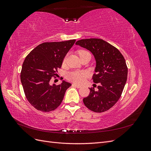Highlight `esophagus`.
<instances>
[{"mask_svg":"<svg viewBox=\"0 0 151 151\" xmlns=\"http://www.w3.org/2000/svg\"><path fill=\"white\" fill-rule=\"evenodd\" d=\"M72 86L76 87V88H81V86L78 85V84H72Z\"/></svg>","mask_w":151,"mask_h":151,"instance_id":"obj_1","label":"esophagus"}]
</instances>
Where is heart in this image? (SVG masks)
I'll use <instances>...</instances> for the list:
<instances>
[{
    "mask_svg": "<svg viewBox=\"0 0 151 151\" xmlns=\"http://www.w3.org/2000/svg\"><path fill=\"white\" fill-rule=\"evenodd\" d=\"M78 53H79V56L81 57L82 55H83L86 53H89V52L88 51H86V50H79ZM66 59H67V56L65 57L63 62H65L66 61ZM88 75H89L88 72H86V71H83V72L72 71V72H69L67 73L66 75V78L68 81L73 82V83L81 84V83H83L85 79L88 76Z\"/></svg>",
    "mask_w": 151,
    "mask_h": 151,
    "instance_id": "obj_1",
    "label": "heart"
}]
</instances>
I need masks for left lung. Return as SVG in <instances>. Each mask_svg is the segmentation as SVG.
<instances>
[{"label":"left lung","mask_w":151,"mask_h":151,"mask_svg":"<svg viewBox=\"0 0 151 151\" xmlns=\"http://www.w3.org/2000/svg\"><path fill=\"white\" fill-rule=\"evenodd\" d=\"M76 44L89 50L96 61L92 79L99 84L98 89L89 88L90 93L83 103L94 112L106 111L116 104L124 89L128 74L125 58L116 47L101 39H83Z\"/></svg>","instance_id":"1"}]
</instances>
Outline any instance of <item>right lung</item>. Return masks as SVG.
Wrapping results in <instances>:
<instances>
[{"mask_svg":"<svg viewBox=\"0 0 151 151\" xmlns=\"http://www.w3.org/2000/svg\"><path fill=\"white\" fill-rule=\"evenodd\" d=\"M76 42L70 40L60 42H45L38 45L27 55L22 63L21 81L26 99L35 108L49 112L58 107L71 84L63 81L50 86L61 68L63 58Z\"/></svg>","mask_w":151,"mask_h":151,"instance_id":"obj_1","label":"right lung"}]
</instances>
